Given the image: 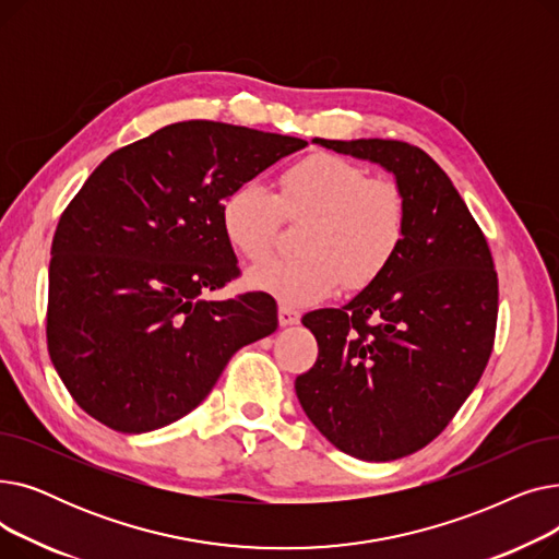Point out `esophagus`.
<instances>
[{
	"mask_svg": "<svg viewBox=\"0 0 559 559\" xmlns=\"http://www.w3.org/2000/svg\"><path fill=\"white\" fill-rule=\"evenodd\" d=\"M299 321H301V312L299 310L289 308L285 304L278 308V324L281 326H295V324H299Z\"/></svg>",
	"mask_w": 559,
	"mask_h": 559,
	"instance_id": "obj_1",
	"label": "esophagus"
}]
</instances>
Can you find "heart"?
I'll return each instance as SVG.
<instances>
[{
    "label": "heart",
    "mask_w": 559,
    "mask_h": 559,
    "mask_svg": "<svg viewBox=\"0 0 559 559\" xmlns=\"http://www.w3.org/2000/svg\"><path fill=\"white\" fill-rule=\"evenodd\" d=\"M285 217L308 219L297 238L301 251L262 262L249 283L287 306H310L340 283L362 289L388 272L405 240L409 205L396 181L371 179L335 154H312L283 171L278 194L247 181L219 209L228 245L251 262L272 253Z\"/></svg>",
    "instance_id": "obj_1"
}]
</instances>
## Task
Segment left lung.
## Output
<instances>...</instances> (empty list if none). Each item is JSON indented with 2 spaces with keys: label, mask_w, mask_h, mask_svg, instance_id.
Listing matches in <instances>:
<instances>
[{
  "label": "left lung",
  "mask_w": 559,
  "mask_h": 559,
  "mask_svg": "<svg viewBox=\"0 0 559 559\" xmlns=\"http://www.w3.org/2000/svg\"><path fill=\"white\" fill-rule=\"evenodd\" d=\"M314 142L390 169L405 190L409 222L383 276L344 308L304 317L319 356L297 378V396L340 451L399 460L449 426L489 362L493 258L447 171L419 146L380 138Z\"/></svg>",
  "instance_id": "left-lung-1"
}]
</instances>
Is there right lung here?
Returning <instances> with one entry per match:
<instances>
[{"label":"right lung","instance_id":"add662e5","mask_svg":"<svg viewBox=\"0 0 559 559\" xmlns=\"http://www.w3.org/2000/svg\"><path fill=\"white\" fill-rule=\"evenodd\" d=\"M308 142L211 120L112 152L58 219L47 350L83 413L150 432L209 396L245 344L278 326L276 301L205 295L240 276L224 197Z\"/></svg>","mask_w":559,"mask_h":559}]
</instances>
